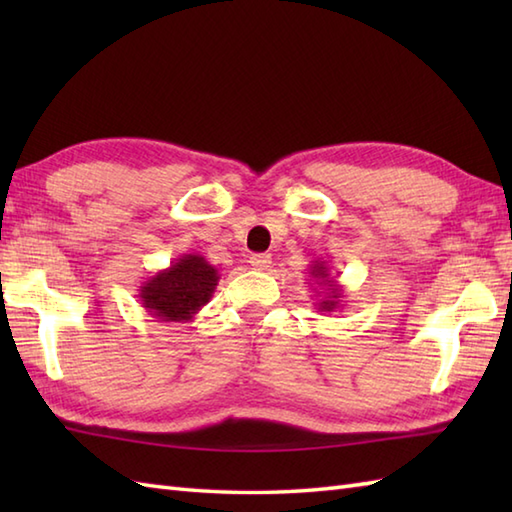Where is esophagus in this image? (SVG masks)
Returning <instances> with one entry per match:
<instances>
[{
	"label": "esophagus",
	"mask_w": 512,
	"mask_h": 512,
	"mask_svg": "<svg viewBox=\"0 0 512 512\" xmlns=\"http://www.w3.org/2000/svg\"><path fill=\"white\" fill-rule=\"evenodd\" d=\"M250 266H253L255 270H268L270 266H273V257L266 255V253H259V255H253L250 257Z\"/></svg>",
	"instance_id": "34e87169"
}]
</instances>
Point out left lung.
<instances>
[{
  "instance_id": "8db88e82",
  "label": "left lung",
  "mask_w": 512,
  "mask_h": 512,
  "mask_svg": "<svg viewBox=\"0 0 512 512\" xmlns=\"http://www.w3.org/2000/svg\"><path fill=\"white\" fill-rule=\"evenodd\" d=\"M308 275L312 277V284H314V292H317V306L319 312H334V310H341L343 308V288L339 281H336L330 275V266L328 262H323V259H317V262H312L308 268ZM310 284V286H312Z\"/></svg>"
}]
</instances>
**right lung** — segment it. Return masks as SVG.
Wrapping results in <instances>:
<instances>
[{
  "label": "right lung",
  "instance_id": "right-lung-1",
  "mask_svg": "<svg viewBox=\"0 0 512 512\" xmlns=\"http://www.w3.org/2000/svg\"><path fill=\"white\" fill-rule=\"evenodd\" d=\"M220 273L198 253L180 255L138 286L143 308L160 321L189 323L211 301Z\"/></svg>",
  "mask_w": 512,
  "mask_h": 512
}]
</instances>
